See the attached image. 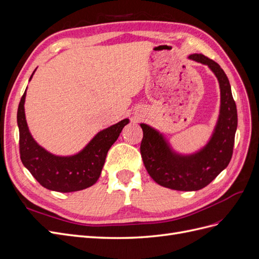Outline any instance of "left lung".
I'll use <instances>...</instances> for the list:
<instances>
[{
  "instance_id": "obj_1",
  "label": "left lung",
  "mask_w": 259,
  "mask_h": 259,
  "mask_svg": "<svg viewBox=\"0 0 259 259\" xmlns=\"http://www.w3.org/2000/svg\"><path fill=\"white\" fill-rule=\"evenodd\" d=\"M189 59L207 66L221 90L218 119L206 144L197 151L182 153L163 133L146 123L139 124L144 132L140 153L149 175L160 186L179 191L202 189L228 166L238 126L237 106L224 70L204 55L192 54Z\"/></svg>"
}]
</instances>
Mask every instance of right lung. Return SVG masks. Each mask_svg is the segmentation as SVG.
Segmentation results:
<instances>
[{
  "mask_svg": "<svg viewBox=\"0 0 259 259\" xmlns=\"http://www.w3.org/2000/svg\"><path fill=\"white\" fill-rule=\"evenodd\" d=\"M27 89L20 99L17 111L20 159L23 166L40 185L52 191L74 192L93 186L101 174L109 149L119 138L130 120L124 119L99 131L79 152L71 155L54 154L38 145L30 133L25 112Z\"/></svg>",
  "mask_w": 259,
  "mask_h": 259,
  "instance_id": "right-lung-1",
  "label": "right lung"
}]
</instances>
